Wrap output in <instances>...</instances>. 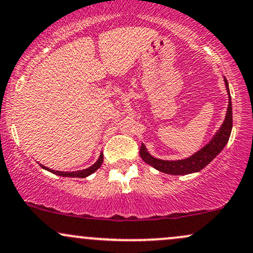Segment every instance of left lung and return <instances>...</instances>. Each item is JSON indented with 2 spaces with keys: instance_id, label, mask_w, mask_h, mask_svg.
Segmentation results:
<instances>
[{
  "instance_id": "1",
  "label": "left lung",
  "mask_w": 253,
  "mask_h": 253,
  "mask_svg": "<svg viewBox=\"0 0 253 253\" xmlns=\"http://www.w3.org/2000/svg\"><path fill=\"white\" fill-rule=\"evenodd\" d=\"M225 86L227 88V93H229V106H227V113L225 117V120L223 125H221L220 129L218 130L217 134L214 135V138L210 141L205 147L202 148L199 152H197L196 154H193L192 157L187 158V159L182 160H174V161H169V160H160L156 159L146 151V147L144 145H141L140 147V157L142 158V160L145 163H147L148 165L158 169V171L167 173V174L172 175H184L188 174V173H194L199 172L209 165L215 157L220 153L221 150L225 147V145L229 141L231 130H232V102H231V95L229 92V84L227 80L225 79Z\"/></svg>"
}]
</instances>
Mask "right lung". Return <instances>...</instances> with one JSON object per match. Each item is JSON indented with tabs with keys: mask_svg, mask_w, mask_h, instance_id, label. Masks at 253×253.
Masks as SVG:
<instances>
[{
	"mask_svg": "<svg viewBox=\"0 0 253 253\" xmlns=\"http://www.w3.org/2000/svg\"><path fill=\"white\" fill-rule=\"evenodd\" d=\"M102 161H103V156H102V154H100V158H99V159H97V161H96L95 164H94L93 166L88 167V169H82V171H77V172L54 171V169H48V167H45L43 165H41V167H42V169H47V171L54 173V174H57V175H61V176H77V178H86V176H88L89 174H92V173L95 172L96 169L102 165Z\"/></svg>",
	"mask_w": 253,
	"mask_h": 253,
	"instance_id": "1",
	"label": "right lung"
}]
</instances>
